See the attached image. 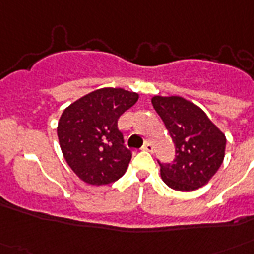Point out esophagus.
<instances>
[{"mask_svg":"<svg viewBox=\"0 0 254 254\" xmlns=\"http://www.w3.org/2000/svg\"><path fill=\"white\" fill-rule=\"evenodd\" d=\"M143 149L146 151H153L154 150V146H153V143L151 142H146L145 145H143Z\"/></svg>","mask_w":254,"mask_h":254,"instance_id":"1","label":"esophagus"}]
</instances>
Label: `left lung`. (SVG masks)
Returning a JSON list of instances; mask_svg holds the SVG:
<instances>
[{"instance_id":"left-lung-1","label":"left lung","mask_w":254,"mask_h":254,"mask_svg":"<svg viewBox=\"0 0 254 254\" xmlns=\"http://www.w3.org/2000/svg\"><path fill=\"white\" fill-rule=\"evenodd\" d=\"M151 103L175 146L173 162L158 161L163 182L178 191L203 187L223 163L225 135L200 108L183 97L154 96Z\"/></svg>"}]
</instances>
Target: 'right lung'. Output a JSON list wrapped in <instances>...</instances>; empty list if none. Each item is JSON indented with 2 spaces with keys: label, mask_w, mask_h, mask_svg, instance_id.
<instances>
[{
  "label": "right lung",
  "mask_w": 254,
  "mask_h": 254,
  "mask_svg": "<svg viewBox=\"0 0 254 254\" xmlns=\"http://www.w3.org/2000/svg\"><path fill=\"white\" fill-rule=\"evenodd\" d=\"M138 100L123 88H101L85 95L62 113L58 138L65 161L81 181L109 185L123 177L131 159L117 127L120 116Z\"/></svg>",
  "instance_id": "add662e5"
}]
</instances>
